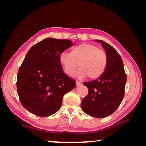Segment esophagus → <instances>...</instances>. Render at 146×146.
<instances>
[{
    "label": "esophagus",
    "mask_w": 146,
    "mask_h": 146,
    "mask_svg": "<svg viewBox=\"0 0 146 146\" xmlns=\"http://www.w3.org/2000/svg\"><path fill=\"white\" fill-rule=\"evenodd\" d=\"M81 84H81L80 82H77V81L76 82V86H80Z\"/></svg>",
    "instance_id": "34e87169"
}]
</instances>
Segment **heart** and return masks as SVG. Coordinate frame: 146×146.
<instances>
[{
    "instance_id": "b5f03b06",
    "label": "heart",
    "mask_w": 146,
    "mask_h": 146,
    "mask_svg": "<svg viewBox=\"0 0 146 146\" xmlns=\"http://www.w3.org/2000/svg\"><path fill=\"white\" fill-rule=\"evenodd\" d=\"M59 62L67 75L71 76L78 66L76 76L83 79L89 76L96 79L102 75L107 66V55L104 51L93 44L83 43L75 46L71 52L61 53Z\"/></svg>"
}]
</instances>
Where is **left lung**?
I'll list each match as a JSON object with an SVG mask.
<instances>
[{"label":"left lung","mask_w":146,"mask_h":146,"mask_svg":"<svg viewBox=\"0 0 146 146\" xmlns=\"http://www.w3.org/2000/svg\"><path fill=\"white\" fill-rule=\"evenodd\" d=\"M94 40L102 44L107 55V66L99 78L83 84L89 92L81 102V107L91 117L104 118L113 114L122 101L127 77L117 50L104 41Z\"/></svg>","instance_id":"obj_1"}]
</instances>
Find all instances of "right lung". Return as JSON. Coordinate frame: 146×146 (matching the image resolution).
Masks as SVG:
<instances>
[{"instance_id":"1","label":"right lung","mask_w":146,"mask_h":146,"mask_svg":"<svg viewBox=\"0 0 146 146\" xmlns=\"http://www.w3.org/2000/svg\"><path fill=\"white\" fill-rule=\"evenodd\" d=\"M73 46L68 39L47 38L31 47L17 75L20 101L38 117H49L60 110L64 95L75 88L76 82L62 70L59 55Z\"/></svg>"}]
</instances>
